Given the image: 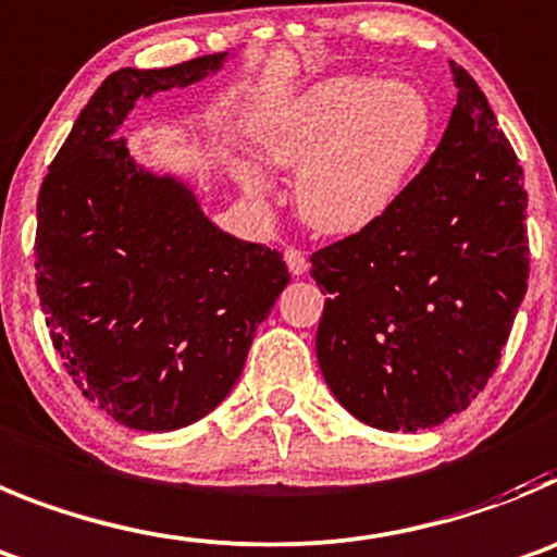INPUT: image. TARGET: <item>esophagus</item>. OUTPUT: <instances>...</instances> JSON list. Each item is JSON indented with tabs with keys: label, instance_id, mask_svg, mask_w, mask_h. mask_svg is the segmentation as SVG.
Returning a JSON list of instances; mask_svg holds the SVG:
<instances>
[{
	"label": "esophagus",
	"instance_id": "34e87169",
	"mask_svg": "<svg viewBox=\"0 0 557 557\" xmlns=\"http://www.w3.org/2000/svg\"><path fill=\"white\" fill-rule=\"evenodd\" d=\"M284 262H287L289 273L293 275H304L306 270H309V259H306L298 248H287V251H284Z\"/></svg>",
	"mask_w": 557,
	"mask_h": 557
}]
</instances>
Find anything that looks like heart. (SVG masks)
Listing matches in <instances>:
<instances>
[{"label":"heart","mask_w":557,"mask_h":557,"mask_svg":"<svg viewBox=\"0 0 557 557\" xmlns=\"http://www.w3.org/2000/svg\"><path fill=\"white\" fill-rule=\"evenodd\" d=\"M433 135L436 110L414 82L356 74L312 82L259 124L264 162L298 171V215L331 237L375 226L420 171ZM237 178L251 196L268 190L251 162H239Z\"/></svg>","instance_id":"1"}]
</instances>
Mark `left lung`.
Here are the masks:
<instances>
[{
  "label": "left lung",
  "mask_w": 557,
  "mask_h": 557,
  "mask_svg": "<svg viewBox=\"0 0 557 557\" xmlns=\"http://www.w3.org/2000/svg\"><path fill=\"white\" fill-rule=\"evenodd\" d=\"M453 79L442 143L395 207L312 257L323 379L379 431H425L475 400L528 293L522 168L475 79L458 63Z\"/></svg>",
  "instance_id": "left-lung-1"
}]
</instances>
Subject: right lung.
Here are the masks:
<instances>
[{
  "instance_id": "right-lung-1",
  "label": "right lung",
  "mask_w": 557,
  "mask_h": 557,
  "mask_svg": "<svg viewBox=\"0 0 557 557\" xmlns=\"http://www.w3.org/2000/svg\"><path fill=\"white\" fill-rule=\"evenodd\" d=\"M228 58L107 76L40 185L35 282L52 345L82 395L132 431L207 417L289 284L282 253L218 228L185 176L151 171L119 137L137 99Z\"/></svg>"
}]
</instances>
